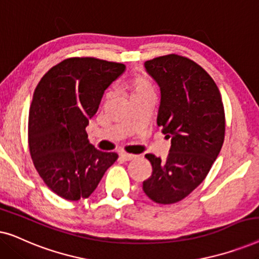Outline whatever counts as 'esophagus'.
Here are the masks:
<instances>
[{"label":"esophagus","mask_w":259,"mask_h":259,"mask_svg":"<svg viewBox=\"0 0 259 259\" xmlns=\"http://www.w3.org/2000/svg\"><path fill=\"white\" fill-rule=\"evenodd\" d=\"M120 155H121V158L123 159V160H126V161L133 160V159H136V158H137V155H134V154H130V153H121Z\"/></svg>","instance_id":"esophagus-1"}]
</instances>
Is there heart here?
I'll return each mask as SVG.
<instances>
[{"mask_svg": "<svg viewBox=\"0 0 259 259\" xmlns=\"http://www.w3.org/2000/svg\"><path fill=\"white\" fill-rule=\"evenodd\" d=\"M127 90H128V92L131 93V97H132V95L144 93V92L153 91V88H152L151 82L146 79V77L136 76V77H132V79L127 82ZM106 97L107 98L111 97V93H107Z\"/></svg>", "mask_w": 259, "mask_h": 259, "instance_id": "1", "label": "heart"}]
</instances>
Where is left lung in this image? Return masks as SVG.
<instances>
[{
  "mask_svg": "<svg viewBox=\"0 0 259 259\" xmlns=\"http://www.w3.org/2000/svg\"><path fill=\"white\" fill-rule=\"evenodd\" d=\"M161 92L157 123L171 138L165 160L148 153L152 175L143 183L158 204L183 200L203 183L222 150L225 112L222 95L206 70L189 58L168 54L145 62Z\"/></svg>",
  "mask_w": 259,
  "mask_h": 259,
  "instance_id": "left-lung-1",
  "label": "left lung"
}]
</instances>
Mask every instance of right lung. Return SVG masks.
<instances>
[{"instance_id":"add662e5","label":"right lung","mask_w":259,"mask_h":259,"mask_svg":"<svg viewBox=\"0 0 259 259\" xmlns=\"http://www.w3.org/2000/svg\"><path fill=\"white\" fill-rule=\"evenodd\" d=\"M125 70L119 62L69 58L52 67L35 88L28 145L35 168L53 192L67 200L88 198L118 154L88 141V120L104 92Z\"/></svg>"}]
</instances>
